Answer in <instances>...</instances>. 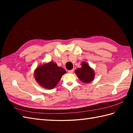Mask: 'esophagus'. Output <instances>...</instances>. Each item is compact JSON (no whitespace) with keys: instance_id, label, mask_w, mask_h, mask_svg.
Here are the masks:
<instances>
[{"instance_id":"obj_1","label":"esophagus","mask_w":133,"mask_h":133,"mask_svg":"<svg viewBox=\"0 0 133 133\" xmlns=\"http://www.w3.org/2000/svg\"><path fill=\"white\" fill-rule=\"evenodd\" d=\"M73 72H74V70H69V71H68V72H69V73H70V74H72V73H73Z\"/></svg>"}]
</instances>
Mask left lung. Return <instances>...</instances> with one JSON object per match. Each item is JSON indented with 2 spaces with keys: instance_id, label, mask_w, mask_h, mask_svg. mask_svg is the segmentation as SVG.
Returning a JSON list of instances; mask_svg holds the SVG:
<instances>
[{
  "instance_id": "8db88e82",
  "label": "left lung",
  "mask_w": 133,
  "mask_h": 133,
  "mask_svg": "<svg viewBox=\"0 0 133 133\" xmlns=\"http://www.w3.org/2000/svg\"><path fill=\"white\" fill-rule=\"evenodd\" d=\"M82 67L75 70L76 75L78 78L84 83H89L94 80L95 72L89 64L85 62L81 63Z\"/></svg>"
}]
</instances>
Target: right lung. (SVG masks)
I'll use <instances>...</instances> for the list:
<instances>
[{"mask_svg":"<svg viewBox=\"0 0 133 133\" xmlns=\"http://www.w3.org/2000/svg\"><path fill=\"white\" fill-rule=\"evenodd\" d=\"M66 72L64 69L51 61L39 65L35 70L34 75L36 82L41 87L46 89H52Z\"/></svg>","mask_w":133,"mask_h":133,"instance_id":"right-lung-1","label":"right lung"}]
</instances>
